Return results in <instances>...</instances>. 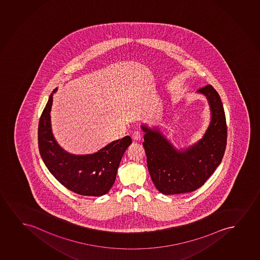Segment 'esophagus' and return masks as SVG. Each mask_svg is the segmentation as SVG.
I'll use <instances>...</instances> for the list:
<instances>
[{"label": "esophagus", "instance_id": "1", "mask_svg": "<svg viewBox=\"0 0 260 260\" xmlns=\"http://www.w3.org/2000/svg\"><path fill=\"white\" fill-rule=\"evenodd\" d=\"M132 139H133V140H135V141H139V140H141V133H140L139 132H134V133L132 134Z\"/></svg>", "mask_w": 260, "mask_h": 260}]
</instances>
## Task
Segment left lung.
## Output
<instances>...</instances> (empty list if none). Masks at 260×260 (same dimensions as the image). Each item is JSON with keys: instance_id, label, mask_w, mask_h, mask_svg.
Segmentation results:
<instances>
[{"instance_id": "left-lung-1", "label": "left lung", "mask_w": 260, "mask_h": 260, "mask_svg": "<svg viewBox=\"0 0 260 260\" xmlns=\"http://www.w3.org/2000/svg\"><path fill=\"white\" fill-rule=\"evenodd\" d=\"M198 92L206 96L211 121L202 139L185 150H177L159 132L142 124L147 168L152 182L165 195L194 191L213 175L222 160L226 145L225 112L219 93L207 84Z\"/></svg>"}]
</instances>
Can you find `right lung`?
I'll return each instance as SVG.
<instances>
[{"label":"right lung","mask_w":260,"mask_h":260,"mask_svg":"<svg viewBox=\"0 0 260 260\" xmlns=\"http://www.w3.org/2000/svg\"><path fill=\"white\" fill-rule=\"evenodd\" d=\"M56 91L57 88L49 96L39 121L41 158L49 172L71 191L90 197L105 195L115 182L121 157L132 144V139L126 136L92 154L75 155L66 152L55 141L51 128V108Z\"/></svg>","instance_id":"add662e5"}]
</instances>
